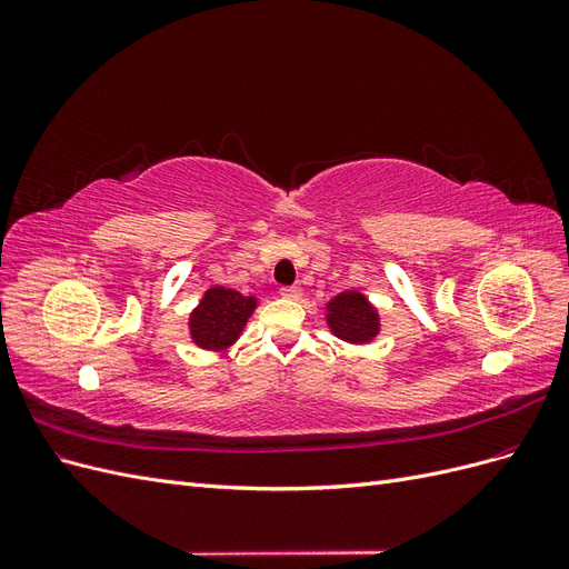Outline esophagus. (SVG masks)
Here are the masks:
<instances>
[{"mask_svg": "<svg viewBox=\"0 0 569 569\" xmlns=\"http://www.w3.org/2000/svg\"><path fill=\"white\" fill-rule=\"evenodd\" d=\"M280 295H282L284 299H299V297H301V287H297V284H295V287H282Z\"/></svg>", "mask_w": 569, "mask_h": 569, "instance_id": "esophagus-1", "label": "esophagus"}]
</instances>
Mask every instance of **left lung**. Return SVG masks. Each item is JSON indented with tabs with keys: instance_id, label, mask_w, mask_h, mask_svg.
<instances>
[{
	"instance_id": "8db88e82",
	"label": "left lung",
	"mask_w": 569,
	"mask_h": 569,
	"mask_svg": "<svg viewBox=\"0 0 569 569\" xmlns=\"http://www.w3.org/2000/svg\"><path fill=\"white\" fill-rule=\"evenodd\" d=\"M325 318L332 335L349 343H368L380 335V313L368 297L356 289L341 291L327 303Z\"/></svg>"
}]
</instances>
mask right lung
I'll list each match as a JSON object with an SVG mask.
<instances>
[{"label":"right lung","instance_id":"right-lung-1","mask_svg":"<svg viewBox=\"0 0 569 569\" xmlns=\"http://www.w3.org/2000/svg\"><path fill=\"white\" fill-rule=\"evenodd\" d=\"M256 303V297H244L228 287H211L189 316V337L199 349L226 351L242 335Z\"/></svg>","mask_w":569,"mask_h":569}]
</instances>
